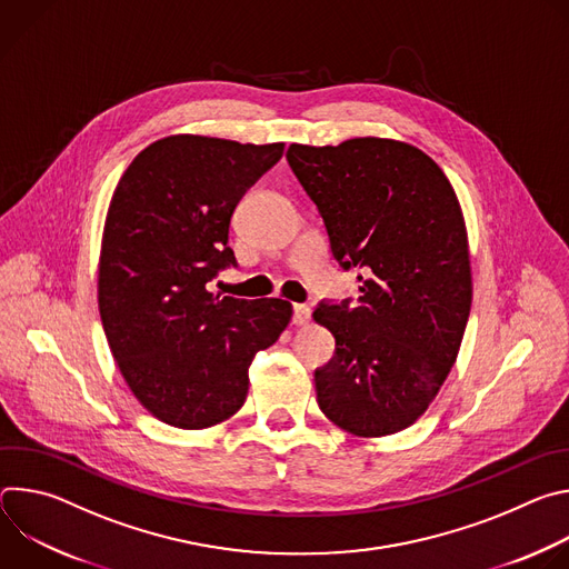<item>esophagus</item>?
<instances>
[{"label":"esophagus","instance_id":"34e87169","mask_svg":"<svg viewBox=\"0 0 569 569\" xmlns=\"http://www.w3.org/2000/svg\"><path fill=\"white\" fill-rule=\"evenodd\" d=\"M292 310H295V312H292V321L297 323V327H306V323L310 321V306H306V303H295Z\"/></svg>","mask_w":569,"mask_h":569}]
</instances>
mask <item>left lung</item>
Listing matches in <instances>:
<instances>
[{
  "mask_svg": "<svg viewBox=\"0 0 569 569\" xmlns=\"http://www.w3.org/2000/svg\"><path fill=\"white\" fill-rule=\"evenodd\" d=\"M288 164L342 268H362L353 308H315L336 358L315 371L319 410L353 437L417 423L457 362L472 301L457 193L421 148L385 137L290 143Z\"/></svg>",
  "mask_w": 569,
  "mask_h": 569,
  "instance_id": "left-lung-1",
  "label": "left lung"
}]
</instances>
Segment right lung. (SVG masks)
Wrapping results in <instances>:
<instances>
[{"label":"right lung","instance_id":"add662e5","mask_svg":"<svg viewBox=\"0 0 569 569\" xmlns=\"http://www.w3.org/2000/svg\"><path fill=\"white\" fill-rule=\"evenodd\" d=\"M283 154V141L171 134L121 176L103 224L99 312L117 367L161 423L204 430L246 402L250 365L292 319L283 299L209 292L236 266L229 220Z\"/></svg>","mask_w":569,"mask_h":569}]
</instances>
